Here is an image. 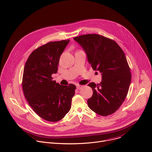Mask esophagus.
<instances>
[{"label":"esophagus","instance_id":"34e87169","mask_svg":"<svg viewBox=\"0 0 152 152\" xmlns=\"http://www.w3.org/2000/svg\"><path fill=\"white\" fill-rule=\"evenodd\" d=\"M82 87H83V86L82 85H76V88L77 90H81Z\"/></svg>","mask_w":152,"mask_h":152}]
</instances>
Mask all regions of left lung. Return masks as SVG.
<instances>
[{
    "instance_id": "1",
    "label": "left lung",
    "mask_w": 152,
    "mask_h": 152,
    "mask_svg": "<svg viewBox=\"0 0 152 152\" xmlns=\"http://www.w3.org/2000/svg\"><path fill=\"white\" fill-rule=\"evenodd\" d=\"M74 39L85 51L93 69L102 73L100 83L88 85L93 91L87 101L89 107L102 116L114 113L125 100L131 82L124 52L115 41L98 34L82 35Z\"/></svg>"
}]
</instances>
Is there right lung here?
<instances>
[{
    "instance_id": "obj_1",
    "label": "right lung",
    "mask_w": 152,
    "mask_h": 152,
    "mask_svg": "<svg viewBox=\"0 0 152 152\" xmlns=\"http://www.w3.org/2000/svg\"><path fill=\"white\" fill-rule=\"evenodd\" d=\"M70 40L51 41L34 50L25 64L22 89L34 112L51 122L63 118L70 111L76 86H64L53 80L60 56Z\"/></svg>"
}]
</instances>
